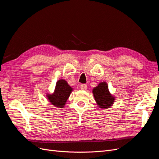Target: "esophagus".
<instances>
[{"instance_id": "obj_1", "label": "esophagus", "mask_w": 159, "mask_h": 159, "mask_svg": "<svg viewBox=\"0 0 159 159\" xmlns=\"http://www.w3.org/2000/svg\"><path fill=\"white\" fill-rule=\"evenodd\" d=\"M80 88H81V90H86L87 89V85H85V84H81V85H80Z\"/></svg>"}]
</instances>
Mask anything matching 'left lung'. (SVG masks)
I'll use <instances>...</instances> for the list:
<instances>
[{
  "instance_id": "8db88e82",
  "label": "left lung",
  "mask_w": 159,
  "mask_h": 159,
  "mask_svg": "<svg viewBox=\"0 0 159 159\" xmlns=\"http://www.w3.org/2000/svg\"><path fill=\"white\" fill-rule=\"evenodd\" d=\"M93 94L99 108H109L114 102L115 98L109 93L106 82H101L97 87L94 88Z\"/></svg>"
}]
</instances>
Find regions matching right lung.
<instances>
[{
  "mask_svg": "<svg viewBox=\"0 0 159 159\" xmlns=\"http://www.w3.org/2000/svg\"><path fill=\"white\" fill-rule=\"evenodd\" d=\"M72 90L73 89L66 80H60L56 82L54 93L48 94L47 98L52 105L58 108H62L64 107Z\"/></svg>",
  "mask_w": 159,
  "mask_h": 159,
  "instance_id": "add662e5",
  "label": "right lung"
}]
</instances>
